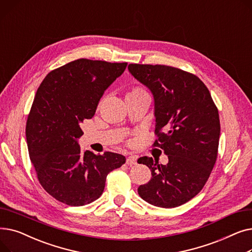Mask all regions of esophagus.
I'll return each instance as SVG.
<instances>
[{
	"instance_id": "obj_1",
	"label": "esophagus",
	"mask_w": 252,
	"mask_h": 252,
	"mask_svg": "<svg viewBox=\"0 0 252 252\" xmlns=\"http://www.w3.org/2000/svg\"><path fill=\"white\" fill-rule=\"evenodd\" d=\"M126 163L127 165H135V164H137V158L134 156H129L126 158Z\"/></svg>"
}]
</instances>
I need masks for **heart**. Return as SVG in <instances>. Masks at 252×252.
Returning a JSON list of instances; mask_svg holds the SVG:
<instances>
[{"mask_svg": "<svg viewBox=\"0 0 252 252\" xmlns=\"http://www.w3.org/2000/svg\"><path fill=\"white\" fill-rule=\"evenodd\" d=\"M136 90H142V89H136Z\"/></svg>", "mask_w": 252, "mask_h": 252, "instance_id": "heart-1", "label": "heart"}]
</instances>
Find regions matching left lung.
<instances>
[{"instance_id":"left-lung-1","label":"left lung","mask_w":252,"mask_h":252,"mask_svg":"<svg viewBox=\"0 0 252 252\" xmlns=\"http://www.w3.org/2000/svg\"><path fill=\"white\" fill-rule=\"evenodd\" d=\"M135 78L154 96L156 139L168 157L159 164L144 156L151 180L138 188L142 199L163 208L180 206L199 193L213 170L220 133L219 110L207 87L193 73L167 65L129 64Z\"/></svg>"}]
</instances>
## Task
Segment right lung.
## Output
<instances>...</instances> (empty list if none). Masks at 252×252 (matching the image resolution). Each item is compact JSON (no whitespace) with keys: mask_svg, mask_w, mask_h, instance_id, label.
Listing matches in <instances>:
<instances>
[{"mask_svg":"<svg viewBox=\"0 0 252 252\" xmlns=\"http://www.w3.org/2000/svg\"><path fill=\"white\" fill-rule=\"evenodd\" d=\"M126 62L77 59L52 70L39 85L26 121L30 158L42 187L70 206L89 204L102 195L106 177L126 162L113 152L84 151L81 124L94 116L98 103Z\"/></svg>","mask_w":252,"mask_h":252,"instance_id":"add662e5","label":"right lung"}]
</instances>
